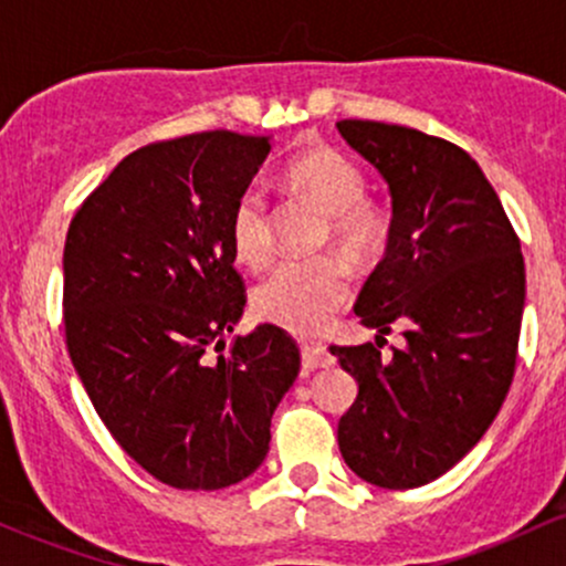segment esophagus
I'll return each instance as SVG.
<instances>
[{
  "label": "esophagus",
  "mask_w": 566,
  "mask_h": 566,
  "mask_svg": "<svg viewBox=\"0 0 566 566\" xmlns=\"http://www.w3.org/2000/svg\"><path fill=\"white\" fill-rule=\"evenodd\" d=\"M301 359H303V367L308 369L335 365V356L329 354L327 346H322V343H301Z\"/></svg>",
  "instance_id": "esophagus-1"
}]
</instances>
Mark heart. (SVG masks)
I'll list each match as a JSON object with an SVG mask.
<instances>
[{
    "label": "heart",
    "mask_w": 566,
    "mask_h": 566,
    "mask_svg": "<svg viewBox=\"0 0 566 566\" xmlns=\"http://www.w3.org/2000/svg\"><path fill=\"white\" fill-rule=\"evenodd\" d=\"M295 191L329 216V233L346 250H373L380 239V216L367 205V178L346 154L314 148L290 165ZM229 237L239 263L258 269L271 255V205L261 186H250L233 201ZM350 290L346 263L333 255L287 258L276 263L252 290V308L261 319L290 333L311 335L335 316Z\"/></svg>",
    "instance_id": "b5f03b06"
}]
</instances>
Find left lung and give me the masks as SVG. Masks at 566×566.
Returning a JSON list of instances; mask_svg holds the SVG:
<instances>
[{
  "label": "left lung",
  "mask_w": 566,
  "mask_h": 566,
  "mask_svg": "<svg viewBox=\"0 0 566 566\" xmlns=\"http://www.w3.org/2000/svg\"><path fill=\"white\" fill-rule=\"evenodd\" d=\"M391 193L386 258L354 311L375 343L333 346L359 394L337 423L350 471L423 486L469 454L503 407L524 314V258L495 188L463 148L412 127L337 122ZM394 323L405 349L379 354Z\"/></svg>",
  "instance_id": "obj_1"
}]
</instances>
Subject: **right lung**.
Wrapping results in <instances>:
<instances>
[{"mask_svg": "<svg viewBox=\"0 0 566 566\" xmlns=\"http://www.w3.org/2000/svg\"><path fill=\"white\" fill-rule=\"evenodd\" d=\"M269 154L271 138L226 129L151 143L114 167L66 233L71 365L122 450L175 490L250 476L301 373L297 343L274 324L226 346L244 311L231 210Z\"/></svg>", "mask_w": 566, "mask_h": 566, "instance_id": "1", "label": "right lung"}]
</instances>
